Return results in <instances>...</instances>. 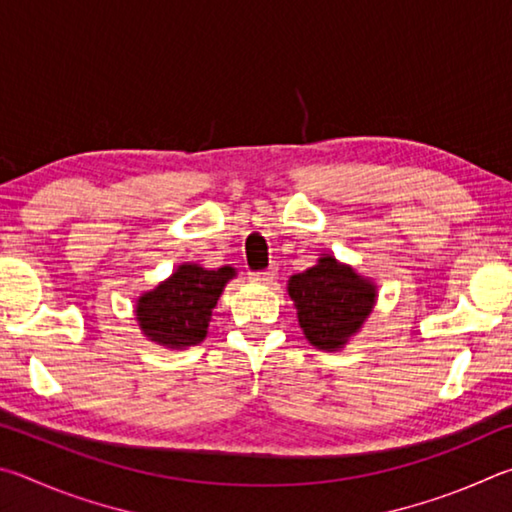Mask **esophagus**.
<instances>
[{"instance_id": "34e87169", "label": "esophagus", "mask_w": 512, "mask_h": 512, "mask_svg": "<svg viewBox=\"0 0 512 512\" xmlns=\"http://www.w3.org/2000/svg\"><path fill=\"white\" fill-rule=\"evenodd\" d=\"M274 276H276V270H274V267H270V270H265V272H251L249 279L256 281V283H270Z\"/></svg>"}]
</instances>
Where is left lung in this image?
I'll return each instance as SVG.
<instances>
[{"label":"left lung","instance_id":"left-lung-1","mask_svg":"<svg viewBox=\"0 0 512 512\" xmlns=\"http://www.w3.org/2000/svg\"><path fill=\"white\" fill-rule=\"evenodd\" d=\"M288 294L308 342L333 353L366 324L378 301V285L333 254H321L315 267L290 276Z\"/></svg>","mask_w":512,"mask_h":512}]
</instances>
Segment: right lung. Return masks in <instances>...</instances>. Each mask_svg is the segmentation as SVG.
Instances as JSON below:
<instances>
[{
  "label": "right lung",
  "mask_w": 512,
  "mask_h": 512,
  "mask_svg": "<svg viewBox=\"0 0 512 512\" xmlns=\"http://www.w3.org/2000/svg\"><path fill=\"white\" fill-rule=\"evenodd\" d=\"M236 270L229 265L206 270L182 263L157 288L143 292L134 306L141 335L170 351H184L204 342L215 303Z\"/></svg>",
  "instance_id": "add662e5"
}]
</instances>
